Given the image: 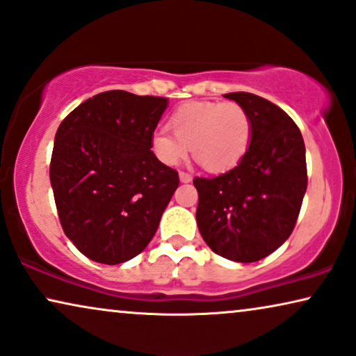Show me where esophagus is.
<instances>
[{"label": "esophagus", "instance_id": "esophagus-1", "mask_svg": "<svg viewBox=\"0 0 356 356\" xmlns=\"http://www.w3.org/2000/svg\"><path fill=\"white\" fill-rule=\"evenodd\" d=\"M193 179V177L186 172H179V181L181 183H189Z\"/></svg>", "mask_w": 356, "mask_h": 356}]
</instances>
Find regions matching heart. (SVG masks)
Here are the masks:
<instances>
[{
	"instance_id": "b5f03b06",
	"label": "heart",
	"mask_w": 356,
	"mask_h": 356,
	"mask_svg": "<svg viewBox=\"0 0 356 356\" xmlns=\"http://www.w3.org/2000/svg\"><path fill=\"white\" fill-rule=\"evenodd\" d=\"M168 131H157L150 145L160 162L178 165L189 147L207 172L235 168L251 143V120L235 102H189L175 111Z\"/></svg>"
}]
</instances>
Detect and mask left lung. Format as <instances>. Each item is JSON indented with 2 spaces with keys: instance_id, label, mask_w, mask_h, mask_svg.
Wrapping results in <instances>:
<instances>
[{
  "instance_id": "left-lung-1",
  "label": "left lung",
  "mask_w": 356,
  "mask_h": 356,
  "mask_svg": "<svg viewBox=\"0 0 356 356\" xmlns=\"http://www.w3.org/2000/svg\"><path fill=\"white\" fill-rule=\"evenodd\" d=\"M223 97L246 110L251 143L230 172L194 178L196 222L216 254L256 262L293 232L308 186L305 143L295 121L272 102L248 92Z\"/></svg>"
}]
</instances>
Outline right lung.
Returning <instances> with one entry per match:
<instances>
[{
	"label": "right lung",
	"instance_id": "add662e5",
	"mask_svg": "<svg viewBox=\"0 0 356 356\" xmlns=\"http://www.w3.org/2000/svg\"><path fill=\"white\" fill-rule=\"evenodd\" d=\"M168 99L102 92L63 120L50 181L66 236L89 259L121 264L145 250L179 179L152 152Z\"/></svg>",
	"mask_w": 356,
	"mask_h": 356
}]
</instances>
